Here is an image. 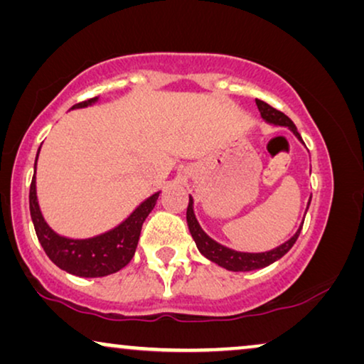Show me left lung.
Masks as SVG:
<instances>
[{
    "label": "left lung",
    "mask_w": 364,
    "mask_h": 364,
    "mask_svg": "<svg viewBox=\"0 0 364 364\" xmlns=\"http://www.w3.org/2000/svg\"><path fill=\"white\" fill-rule=\"evenodd\" d=\"M255 104H257L260 115H262V119L267 122V124L287 127V129H289L301 143H304L300 133L296 132L295 124L289 119V117L282 114V112L275 110L274 107H270L269 104H265V102L259 100V99H255ZM309 206H310V199H309ZM309 206H306V209H309ZM305 214H306V211H305ZM186 221H188L189 232H191L199 252H201L206 259L211 260V262L221 265V267L228 269V270H232V272H249V270L264 269V267H267V265L274 264L275 260L284 257V255L291 249V245L295 244V240L299 239L301 226H304V223H301L300 228L296 229V232L291 235L289 240H285V242L280 244L279 247L267 250V252H239V250L229 249V247H226V245L216 242V240L209 237V235L203 231L201 226H199L196 216H194L191 196H189V204L186 209Z\"/></svg>",
    "instance_id": "1"
}]
</instances>
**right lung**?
<instances>
[{
    "mask_svg": "<svg viewBox=\"0 0 364 364\" xmlns=\"http://www.w3.org/2000/svg\"><path fill=\"white\" fill-rule=\"evenodd\" d=\"M99 100V97L75 104L73 109H84ZM41 150V146H39ZM36 155V163H38ZM160 191L146 198L125 221L104 234L87 239H70L54 232L49 224L44 221L39 209L38 194H36V165L34 176L29 188V211L33 219L34 231L48 257L59 269L77 277H105V275L119 272L130 262L135 254L138 239H140L141 226L151 209L155 208Z\"/></svg>",
    "mask_w": 364,
    "mask_h": 364,
    "instance_id": "1",
    "label": "right lung"
}]
</instances>
